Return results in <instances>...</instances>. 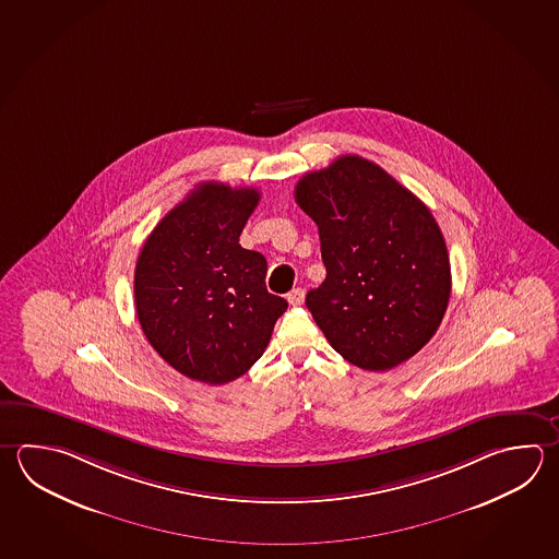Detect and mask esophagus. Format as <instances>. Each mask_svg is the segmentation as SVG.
Here are the masks:
<instances>
[{
    "label": "esophagus",
    "instance_id": "34e87169",
    "mask_svg": "<svg viewBox=\"0 0 559 559\" xmlns=\"http://www.w3.org/2000/svg\"><path fill=\"white\" fill-rule=\"evenodd\" d=\"M286 300H288V305L290 306H300L305 302V290L302 288H295V290H290L288 295H286Z\"/></svg>",
    "mask_w": 559,
    "mask_h": 559
}]
</instances>
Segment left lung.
<instances>
[{"label": "left lung", "instance_id": "left-lung-1", "mask_svg": "<svg viewBox=\"0 0 559 559\" xmlns=\"http://www.w3.org/2000/svg\"><path fill=\"white\" fill-rule=\"evenodd\" d=\"M295 200L318 225L324 283L306 306L349 364L385 371L435 336L451 263L431 211L378 164L340 156L305 174Z\"/></svg>", "mask_w": 559, "mask_h": 559}]
</instances>
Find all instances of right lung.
<instances>
[{
  "mask_svg": "<svg viewBox=\"0 0 559 559\" xmlns=\"http://www.w3.org/2000/svg\"><path fill=\"white\" fill-rule=\"evenodd\" d=\"M261 193L203 181L150 233L134 271L142 332L190 380L241 378L285 314L266 290V259L239 245Z\"/></svg>",
  "mask_w": 559,
  "mask_h": 559,
  "instance_id": "1",
  "label": "right lung"
}]
</instances>
